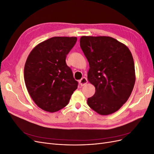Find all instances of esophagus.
Masks as SVG:
<instances>
[{"instance_id": "obj_1", "label": "esophagus", "mask_w": 154, "mask_h": 154, "mask_svg": "<svg viewBox=\"0 0 154 154\" xmlns=\"http://www.w3.org/2000/svg\"><path fill=\"white\" fill-rule=\"evenodd\" d=\"M87 82H88L87 79L86 78H85V77L82 78L81 79V80H80V81H79V83H80V85L81 86L85 85Z\"/></svg>"}]
</instances>
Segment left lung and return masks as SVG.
<instances>
[{
    "mask_svg": "<svg viewBox=\"0 0 154 154\" xmlns=\"http://www.w3.org/2000/svg\"><path fill=\"white\" fill-rule=\"evenodd\" d=\"M80 47L89 63L88 80L96 88L88 105L101 115L115 112L128 100L136 81L131 52L110 36H82Z\"/></svg>",
    "mask_w": 154,
    "mask_h": 154,
    "instance_id": "1",
    "label": "left lung"
}]
</instances>
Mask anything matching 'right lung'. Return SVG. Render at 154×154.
<instances>
[{
	"mask_svg": "<svg viewBox=\"0 0 154 154\" xmlns=\"http://www.w3.org/2000/svg\"><path fill=\"white\" fill-rule=\"evenodd\" d=\"M76 41V37H53L36 45L27 57L26 85L32 100L44 110L54 112L63 109L78 87L66 62Z\"/></svg>",
	"mask_w": 154,
	"mask_h": 154,
	"instance_id": "right-lung-1",
	"label": "right lung"
}]
</instances>
